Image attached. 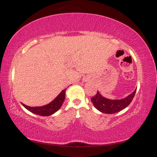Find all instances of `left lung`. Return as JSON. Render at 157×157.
Listing matches in <instances>:
<instances>
[{
    "mask_svg": "<svg viewBox=\"0 0 157 157\" xmlns=\"http://www.w3.org/2000/svg\"><path fill=\"white\" fill-rule=\"evenodd\" d=\"M136 91V89L128 96L121 100L107 99L102 97L98 91L95 95L91 98V102L94 107L101 112L109 114L115 113L124 109L131 103L134 97Z\"/></svg>",
    "mask_w": 157,
    "mask_h": 157,
    "instance_id": "obj_1",
    "label": "left lung"
}]
</instances>
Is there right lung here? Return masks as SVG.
I'll return each mask as SVG.
<instances>
[{
  "label": "right lung",
  "mask_w": 157,
  "mask_h": 157,
  "mask_svg": "<svg viewBox=\"0 0 157 157\" xmlns=\"http://www.w3.org/2000/svg\"><path fill=\"white\" fill-rule=\"evenodd\" d=\"M65 93L66 89L63 91L58 95V96L55 99L49 103L48 105H46L42 107H31L29 106H26L24 104H22L24 107L27 109L31 112H33L37 115L42 116H48L52 115L54 113L56 112L62 107L63 101L65 99Z\"/></svg>",
  "instance_id": "obj_1"
}]
</instances>
